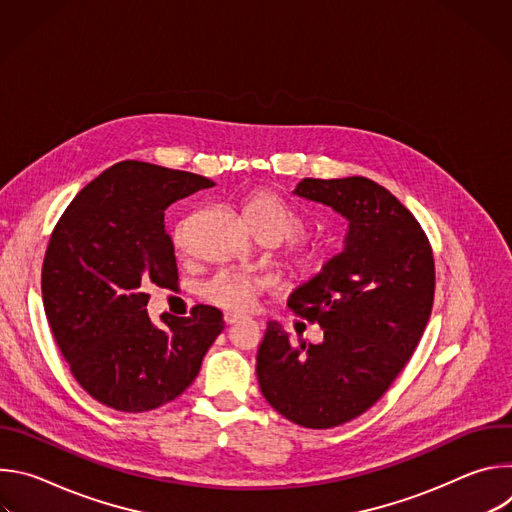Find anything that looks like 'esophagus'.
Instances as JSON below:
<instances>
[{
	"label": "esophagus",
	"mask_w": 512,
	"mask_h": 512,
	"mask_svg": "<svg viewBox=\"0 0 512 512\" xmlns=\"http://www.w3.org/2000/svg\"><path fill=\"white\" fill-rule=\"evenodd\" d=\"M243 320V316H239V314H225V322L229 324V326H233V324H237V322H241Z\"/></svg>",
	"instance_id": "obj_1"
}]
</instances>
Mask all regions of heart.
Here are the masks:
<instances>
[{
	"instance_id": "obj_1",
	"label": "heart",
	"mask_w": 512,
	"mask_h": 512,
	"mask_svg": "<svg viewBox=\"0 0 512 512\" xmlns=\"http://www.w3.org/2000/svg\"><path fill=\"white\" fill-rule=\"evenodd\" d=\"M243 210L247 223L255 229L257 235L271 233L279 241L300 235L306 227L302 214L285 198L271 190H253L245 198ZM190 231L192 218H184L174 231V245L178 249L188 247ZM330 261L332 249L326 243L302 241L296 243L289 251V267L304 281L318 277L330 265ZM259 287L261 283L253 277H243L235 273H216L202 285L200 294L206 302L218 308L229 312H245L251 308Z\"/></svg>"
}]
</instances>
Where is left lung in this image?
Returning a JSON list of instances; mask_svg holds the SVG:
<instances>
[{
    "label": "left lung",
    "mask_w": 512,
    "mask_h": 512,
    "mask_svg": "<svg viewBox=\"0 0 512 512\" xmlns=\"http://www.w3.org/2000/svg\"><path fill=\"white\" fill-rule=\"evenodd\" d=\"M294 194L334 208L348 233L330 265L287 300L324 340L294 342L267 322L257 379L285 419L328 429L371 409L403 371L431 314L435 265L415 216L377 182L304 178Z\"/></svg>",
    "instance_id": "left-lung-1"
}]
</instances>
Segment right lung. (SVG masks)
I'll use <instances>...</instances> for the list:
<instances>
[{"mask_svg":"<svg viewBox=\"0 0 512 512\" xmlns=\"http://www.w3.org/2000/svg\"><path fill=\"white\" fill-rule=\"evenodd\" d=\"M212 180L145 162H119L87 184L56 223L42 265L48 324L72 377L99 403L143 413L180 397L223 332V312L198 304L188 318L145 306L148 289L178 287L170 204Z\"/></svg>","mask_w":512,"mask_h":512,"instance_id":"right-lung-1","label":"right lung"}]
</instances>
